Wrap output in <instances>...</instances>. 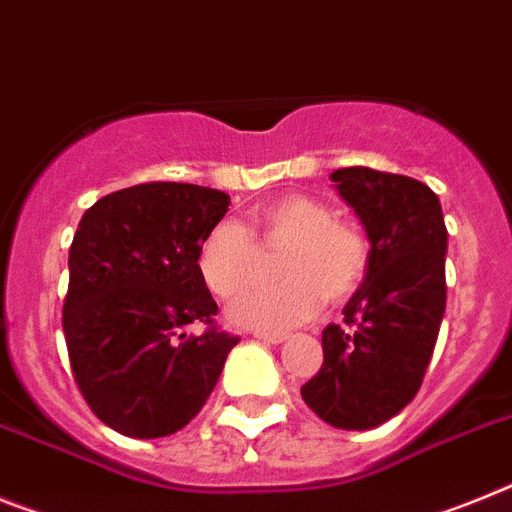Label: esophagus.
Masks as SVG:
<instances>
[{
	"instance_id": "obj_1",
	"label": "esophagus",
	"mask_w": 512,
	"mask_h": 512,
	"mask_svg": "<svg viewBox=\"0 0 512 512\" xmlns=\"http://www.w3.org/2000/svg\"><path fill=\"white\" fill-rule=\"evenodd\" d=\"M256 339H259V342H266V344H282L287 339V334H279V331H274V334H266V331H259V334H256Z\"/></svg>"
}]
</instances>
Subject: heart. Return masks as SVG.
Segmentation results:
<instances>
[{
    "label": "heart",
    "mask_w": 512,
    "mask_h": 512,
    "mask_svg": "<svg viewBox=\"0 0 512 512\" xmlns=\"http://www.w3.org/2000/svg\"><path fill=\"white\" fill-rule=\"evenodd\" d=\"M256 240L266 246H285L277 285L243 292L227 318L240 329L285 331L308 321L321 305L347 300L370 266V240L355 222L336 220V212L316 196L287 194L253 209L248 227L220 222L199 246V272L209 290L233 298L256 266Z\"/></svg>",
    "instance_id": "1"
}]
</instances>
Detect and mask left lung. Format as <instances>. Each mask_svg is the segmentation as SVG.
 Returning <instances> with one entry per match:
<instances>
[{
  "label": "left lung",
  "mask_w": 512,
  "mask_h": 512,
  "mask_svg": "<svg viewBox=\"0 0 512 512\" xmlns=\"http://www.w3.org/2000/svg\"><path fill=\"white\" fill-rule=\"evenodd\" d=\"M334 189L370 240V266L323 329V365L303 401L331 427L373 430L417 396L445 313V230L430 186L381 170L339 168Z\"/></svg>",
  "instance_id": "1"
}]
</instances>
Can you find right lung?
Wrapping results in <instances>:
<instances>
[{
  "label": "right lung",
  "mask_w": 512,
  "mask_h": 512,
  "mask_svg": "<svg viewBox=\"0 0 512 512\" xmlns=\"http://www.w3.org/2000/svg\"><path fill=\"white\" fill-rule=\"evenodd\" d=\"M227 207L225 191L150 181L98 199L77 225L61 318L69 362L95 417L126 438L189 425L240 342L181 334L217 313L196 259Z\"/></svg>",
  "instance_id": "right-lung-1"
}]
</instances>
